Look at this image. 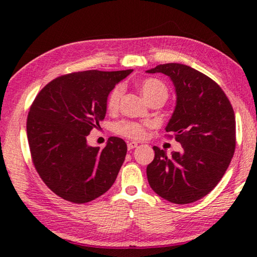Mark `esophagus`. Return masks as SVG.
Here are the masks:
<instances>
[{"label":"esophagus","mask_w":257,"mask_h":257,"mask_svg":"<svg viewBox=\"0 0 257 257\" xmlns=\"http://www.w3.org/2000/svg\"><path fill=\"white\" fill-rule=\"evenodd\" d=\"M137 145H138V144H137L136 142H129V143H128V150L132 151V150H134V149H136Z\"/></svg>","instance_id":"34e87169"}]
</instances>
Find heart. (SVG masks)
Returning a JSON list of instances; mask_svg holds the SVG:
<instances>
[{"label": "heart", "instance_id": "heart-1", "mask_svg": "<svg viewBox=\"0 0 257 257\" xmlns=\"http://www.w3.org/2000/svg\"><path fill=\"white\" fill-rule=\"evenodd\" d=\"M139 88H141L143 96L145 97L147 102L151 98L156 96V95L163 94L165 96L168 95V89L163 82H161L158 79H153V78L142 81L141 85H139ZM121 95H122V87L121 86H116L111 90L106 99V107L108 110L114 111L118 107ZM145 127L146 124L144 123L134 122V121H121V122L115 124L114 130L115 133H118L121 136L133 139H139L144 136Z\"/></svg>", "mask_w": 257, "mask_h": 257}]
</instances>
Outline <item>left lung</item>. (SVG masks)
Returning <instances> with one entry per match:
<instances>
[{
    "mask_svg": "<svg viewBox=\"0 0 257 257\" xmlns=\"http://www.w3.org/2000/svg\"><path fill=\"white\" fill-rule=\"evenodd\" d=\"M146 72L163 73L176 90V107L165 127L181 152L171 156L154 146L146 173L151 188L175 204L196 202L217 185L236 149L233 108L211 78L180 63L159 64Z\"/></svg>",
    "mask_w": 257,
    "mask_h": 257,
    "instance_id": "1",
    "label": "left lung"
}]
</instances>
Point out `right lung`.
<instances>
[{"mask_svg":"<svg viewBox=\"0 0 257 257\" xmlns=\"http://www.w3.org/2000/svg\"><path fill=\"white\" fill-rule=\"evenodd\" d=\"M134 70H88L61 76L35 98L27 137L35 168L45 185L66 201L82 204L114 184L127 144L108 138L103 150L87 144L90 130L106 114V99Z\"/></svg>","mask_w":257,"mask_h":257,"instance_id":"right-lung-1","label":"right lung"}]
</instances>
